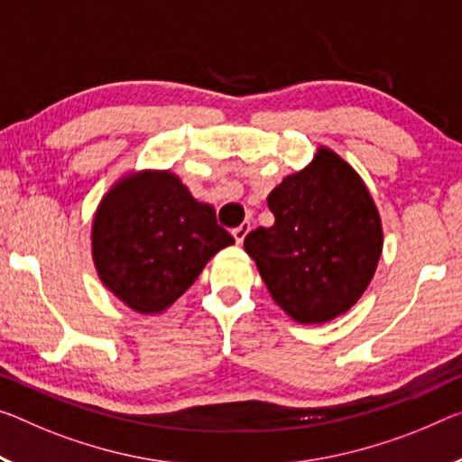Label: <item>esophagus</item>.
Returning a JSON list of instances; mask_svg holds the SVG:
<instances>
[{"label": "esophagus", "instance_id": "esophagus-1", "mask_svg": "<svg viewBox=\"0 0 462 462\" xmlns=\"http://www.w3.org/2000/svg\"><path fill=\"white\" fill-rule=\"evenodd\" d=\"M248 230H251V224H248V222L240 224L238 228H234V230H232V236H234V240H236V245H243V243H245V238H246Z\"/></svg>", "mask_w": 462, "mask_h": 462}]
</instances>
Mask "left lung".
I'll list each match as a JSON object with an SVG mask.
<instances>
[{
    "instance_id": "left-lung-1",
    "label": "left lung",
    "mask_w": 462,
    "mask_h": 462,
    "mask_svg": "<svg viewBox=\"0 0 462 462\" xmlns=\"http://www.w3.org/2000/svg\"><path fill=\"white\" fill-rule=\"evenodd\" d=\"M271 228L245 238L271 298L300 325H325L368 288L383 254V222L356 168L320 145L312 162L267 195Z\"/></svg>"
}]
</instances>
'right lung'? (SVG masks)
<instances>
[{"mask_svg":"<svg viewBox=\"0 0 462 462\" xmlns=\"http://www.w3.org/2000/svg\"><path fill=\"white\" fill-rule=\"evenodd\" d=\"M105 288L139 314H162L203 267L234 245L214 205L197 201L171 171H131L102 197L90 232Z\"/></svg>","mask_w":462,"mask_h":462,"instance_id":"obj_1","label":"right lung"}]
</instances>
